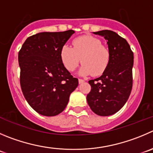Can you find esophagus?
Wrapping results in <instances>:
<instances>
[{
	"mask_svg": "<svg viewBox=\"0 0 153 153\" xmlns=\"http://www.w3.org/2000/svg\"><path fill=\"white\" fill-rule=\"evenodd\" d=\"M85 82V80H84V79H79V83L80 84V83H82V82Z\"/></svg>",
	"mask_w": 153,
	"mask_h": 153,
	"instance_id": "34e87169",
	"label": "esophagus"
}]
</instances>
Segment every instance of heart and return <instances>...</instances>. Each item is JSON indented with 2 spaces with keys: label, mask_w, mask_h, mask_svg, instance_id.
Returning a JSON list of instances; mask_svg holds the SVG:
<instances>
[{
  "label": "heart",
  "mask_w": 153,
  "mask_h": 153,
  "mask_svg": "<svg viewBox=\"0 0 153 153\" xmlns=\"http://www.w3.org/2000/svg\"><path fill=\"white\" fill-rule=\"evenodd\" d=\"M73 47L64 45L61 49V59L69 71L76 68L83 62L79 74L82 76L102 74L110 62V52L108 47L101 44L99 39L91 36H82L73 40Z\"/></svg>",
  "instance_id": "heart-1"
}]
</instances>
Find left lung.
I'll use <instances>...</instances> for the list:
<instances>
[{
  "instance_id": "obj_1",
  "label": "left lung",
  "mask_w": 153,
  "mask_h": 153,
  "mask_svg": "<svg viewBox=\"0 0 153 153\" xmlns=\"http://www.w3.org/2000/svg\"><path fill=\"white\" fill-rule=\"evenodd\" d=\"M104 37L110 52V62L100 77L88 81L91 91L87 102L95 114L117 113L128 99L132 88L134 54L126 39L110 30L93 32Z\"/></svg>"
}]
</instances>
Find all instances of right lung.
<instances>
[{
    "instance_id": "right-lung-1",
    "label": "right lung",
    "mask_w": 153,
    "mask_h": 153,
    "mask_svg": "<svg viewBox=\"0 0 153 153\" xmlns=\"http://www.w3.org/2000/svg\"><path fill=\"white\" fill-rule=\"evenodd\" d=\"M75 31L40 32L25 41L19 52L20 85L29 105L46 116L66 107L78 79L65 68L61 49Z\"/></svg>"
}]
</instances>
